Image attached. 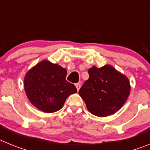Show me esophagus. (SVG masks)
<instances>
[{
  "instance_id": "obj_1",
  "label": "esophagus",
  "mask_w": 150,
  "mask_h": 150,
  "mask_svg": "<svg viewBox=\"0 0 150 150\" xmlns=\"http://www.w3.org/2000/svg\"><path fill=\"white\" fill-rule=\"evenodd\" d=\"M75 86H76L77 91H79V88H80V87H81V85L79 84V83H76V84H75Z\"/></svg>"
}]
</instances>
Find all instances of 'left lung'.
Returning a JSON list of instances; mask_svg holds the SVG:
<instances>
[{
    "mask_svg": "<svg viewBox=\"0 0 150 150\" xmlns=\"http://www.w3.org/2000/svg\"><path fill=\"white\" fill-rule=\"evenodd\" d=\"M89 78L79 94L91 113L99 117L114 114L123 106L130 94L128 77L111 65L88 70Z\"/></svg>",
    "mask_w": 150,
    "mask_h": 150,
    "instance_id": "left-lung-1",
    "label": "left lung"
}]
</instances>
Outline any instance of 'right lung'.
<instances>
[{"mask_svg": "<svg viewBox=\"0 0 150 150\" xmlns=\"http://www.w3.org/2000/svg\"><path fill=\"white\" fill-rule=\"evenodd\" d=\"M67 71L57 64L43 60L29 70L24 79V88L30 103L44 112L62 109L70 95L77 92L66 80Z\"/></svg>", "mask_w": 150, "mask_h": 150, "instance_id": "add662e5", "label": "right lung"}]
</instances>
